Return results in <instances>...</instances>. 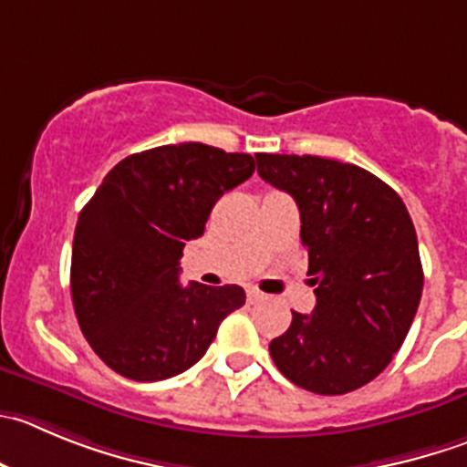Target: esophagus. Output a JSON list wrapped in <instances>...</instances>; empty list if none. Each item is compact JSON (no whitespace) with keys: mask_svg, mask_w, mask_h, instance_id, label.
I'll return each instance as SVG.
<instances>
[{"mask_svg":"<svg viewBox=\"0 0 467 467\" xmlns=\"http://www.w3.org/2000/svg\"><path fill=\"white\" fill-rule=\"evenodd\" d=\"M245 293H247V300H250V303H259V300H264V293H261L259 288L247 286Z\"/></svg>","mask_w":467,"mask_h":467,"instance_id":"esophagus-1","label":"esophagus"}]
</instances>
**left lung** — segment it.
<instances>
[{"label":"left lung","instance_id":"obj_1","mask_svg":"<svg viewBox=\"0 0 467 467\" xmlns=\"http://www.w3.org/2000/svg\"><path fill=\"white\" fill-rule=\"evenodd\" d=\"M256 164L296 199L317 286L314 312H293L270 341L273 362L309 392H353L392 362L420 305L424 273L406 203L358 164L273 153H256Z\"/></svg>","mask_w":467,"mask_h":467}]
</instances>
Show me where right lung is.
Here are the masks:
<instances>
[{
    "instance_id": "add662e5",
    "label": "right lung",
    "mask_w": 467,
    "mask_h": 467,
    "mask_svg": "<svg viewBox=\"0 0 467 467\" xmlns=\"http://www.w3.org/2000/svg\"><path fill=\"white\" fill-rule=\"evenodd\" d=\"M254 167L247 153L167 144L128 155L88 199L75 226L70 291L82 335L109 369L140 383L183 374L245 305L236 284L181 286L179 261L217 199Z\"/></svg>"
}]
</instances>
